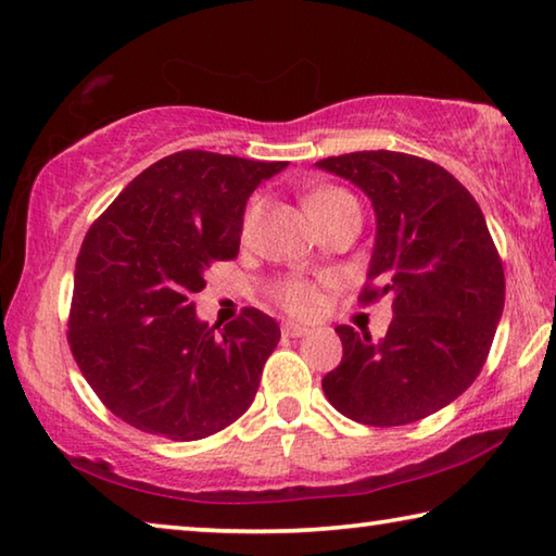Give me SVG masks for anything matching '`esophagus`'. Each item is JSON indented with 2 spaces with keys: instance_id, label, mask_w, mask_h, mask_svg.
I'll return each mask as SVG.
<instances>
[{
  "instance_id": "34e87169",
  "label": "esophagus",
  "mask_w": 556,
  "mask_h": 556,
  "mask_svg": "<svg viewBox=\"0 0 556 556\" xmlns=\"http://www.w3.org/2000/svg\"><path fill=\"white\" fill-rule=\"evenodd\" d=\"M281 333L289 336V338H301V336H306V333H308V328H306L304 324L287 321V324H281Z\"/></svg>"
}]
</instances>
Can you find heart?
Listing matches in <instances>:
<instances>
[{"mask_svg": "<svg viewBox=\"0 0 556 556\" xmlns=\"http://www.w3.org/2000/svg\"><path fill=\"white\" fill-rule=\"evenodd\" d=\"M348 201H353V195L343 191V188H321V191L306 195V208L314 218V215L331 211V208H336V205L348 203ZM260 211H262L260 199H255L248 205V211H244V218H242V235H250L252 230H255ZM271 296H275L277 304H281L287 312L296 314V316L314 314L318 304H321V296H318L316 285H312V281H306L301 277L279 279L277 285L271 287Z\"/></svg>", "mask_w": 556, "mask_h": 556, "instance_id": "obj_1", "label": "heart"}]
</instances>
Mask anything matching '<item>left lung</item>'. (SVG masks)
<instances>
[{"instance_id": "8db88e82", "label": "left lung", "mask_w": 556, "mask_h": 556, "mask_svg": "<svg viewBox=\"0 0 556 556\" xmlns=\"http://www.w3.org/2000/svg\"><path fill=\"white\" fill-rule=\"evenodd\" d=\"M372 201L375 248L361 299L392 294L388 333L338 326L343 361L324 378L348 419L400 427L470 388L505 306V275L481 205L446 168L400 152H353L316 162Z\"/></svg>"}]
</instances>
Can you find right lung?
Listing matches in <instances>:
<instances>
[{"label":"right lung","mask_w":556,"mask_h":556,"mask_svg":"<svg viewBox=\"0 0 556 556\" xmlns=\"http://www.w3.org/2000/svg\"><path fill=\"white\" fill-rule=\"evenodd\" d=\"M287 162L186 149L144 168L90 225L73 275L68 343L127 425L172 441L215 434L255 400L279 326L257 308L195 316L205 269L235 260L252 191Z\"/></svg>","instance_id":"right-lung-1"}]
</instances>
